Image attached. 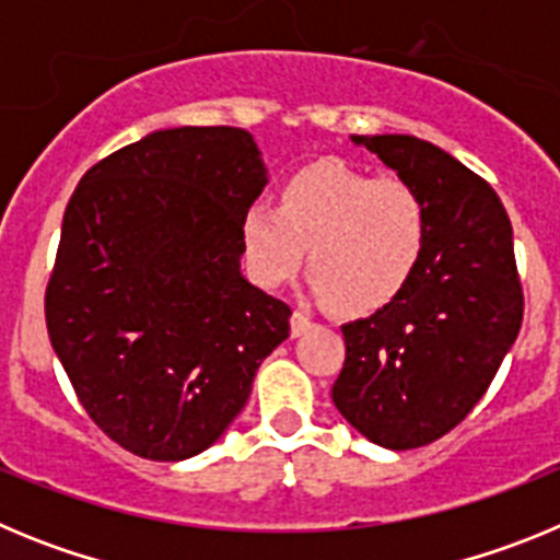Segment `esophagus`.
Masks as SVG:
<instances>
[{
    "label": "esophagus",
    "mask_w": 560,
    "mask_h": 560,
    "mask_svg": "<svg viewBox=\"0 0 560 560\" xmlns=\"http://www.w3.org/2000/svg\"><path fill=\"white\" fill-rule=\"evenodd\" d=\"M311 325H314V323H311L303 311H294V314H291V336H303L305 330L311 328Z\"/></svg>",
    "instance_id": "obj_1"
}]
</instances>
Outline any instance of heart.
Instances as JSON below:
<instances>
[{
	"label": "heart",
	"instance_id": "1",
	"mask_svg": "<svg viewBox=\"0 0 560 560\" xmlns=\"http://www.w3.org/2000/svg\"><path fill=\"white\" fill-rule=\"evenodd\" d=\"M427 244V210L395 176L370 179L341 160L300 167L280 187V205L252 201L241 212V252L255 283H289L308 255L323 303L345 316L393 303Z\"/></svg>",
	"mask_w": 560,
	"mask_h": 560
}]
</instances>
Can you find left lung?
<instances>
[{"instance_id": "8db88e82", "label": "left lung", "mask_w": 560, "mask_h": 560, "mask_svg": "<svg viewBox=\"0 0 560 560\" xmlns=\"http://www.w3.org/2000/svg\"><path fill=\"white\" fill-rule=\"evenodd\" d=\"M423 201V255L393 303L341 325L334 404L355 432L393 452L452 432L491 387L516 341L524 294L511 219L493 187L452 153L409 133L350 137Z\"/></svg>"}]
</instances>
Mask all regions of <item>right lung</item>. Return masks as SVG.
<instances>
[{
  "instance_id": "1",
  "label": "right lung",
  "mask_w": 560,
  "mask_h": 560,
  "mask_svg": "<svg viewBox=\"0 0 560 560\" xmlns=\"http://www.w3.org/2000/svg\"><path fill=\"white\" fill-rule=\"evenodd\" d=\"M252 133L153 131L83 173L44 314L78 400L126 452L176 463L249 400L291 308L241 275V212L266 187Z\"/></svg>"
}]
</instances>
